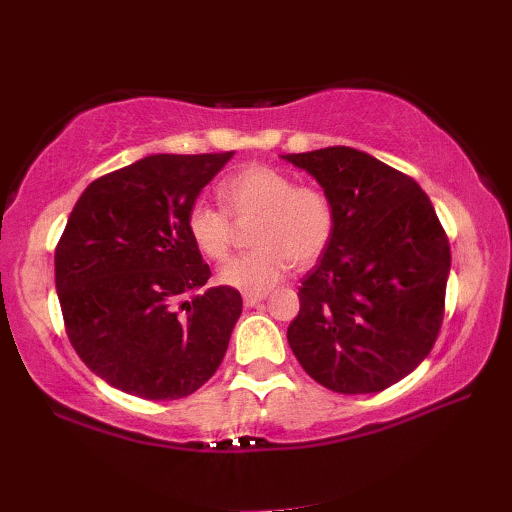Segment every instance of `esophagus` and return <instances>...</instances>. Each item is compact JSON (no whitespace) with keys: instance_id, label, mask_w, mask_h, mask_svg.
Instances as JSON below:
<instances>
[{"instance_id":"1","label":"esophagus","mask_w":512,"mask_h":512,"mask_svg":"<svg viewBox=\"0 0 512 512\" xmlns=\"http://www.w3.org/2000/svg\"><path fill=\"white\" fill-rule=\"evenodd\" d=\"M263 298H267L265 292H260V294H243V303H245L247 307H254L256 303L263 301Z\"/></svg>"}]
</instances>
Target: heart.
Masks as SVG:
<instances>
[{
	"instance_id": "heart-1",
	"label": "heart",
	"mask_w": 512,
	"mask_h": 512,
	"mask_svg": "<svg viewBox=\"0 0 512 512\" xmlns=\"http://www.w3.org/2000/svg\"><path fill=\"white\" fill-rule=\"evenodd\" d=\"M220 209L196 202L185 218L187 234L209 260H225L234 226L252 223L254 249L229 258L218 278L240 292L260 294L281 283L289 267L316 263L334 234L332 196L318 185H296L292 173L269 165L234 171L216 189Z\"/></svg>"
}]
</instances>
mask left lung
<instances>
[{
    "label": "left lung",
    "mask_w": 512,
    "mask_h": 512,
    "mask_svg": "<svg viewBox=\"0 0 512 512\" xmlns=\"http://www.w3.org/2000/svg\"><path fill=\"white\" fill-rule=\"evenodd\" d=\"M332 196L330 245L298 287L287 327L298 363L341 394H370L408 376L435 345L450 243L430 198L406 173L352 147L283 156Z\"/></svg>",
    "instance_id": "1"
}]
</instances>
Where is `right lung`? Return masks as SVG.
I'll use <instances>...</instances> for the list:
<instances>
[{
    "label": "right lung",
    "mask_w": 512,
    "mask_h": 512,
    "mask_svg": "<svg viewBox=\"0 0 512 512\" xmlns=\"http://www.w3.org/2000/svg\"><path fill=\"white\" fill-rule=\"evenodd\" d=\"M234 156L158 153L84 189L55 247L66 336L86 368L149 401L189 397L223 363L240 292L211 269L185 218Z\"/></svg>",
    "instance_id": "add662e5"
}]
</instances>
